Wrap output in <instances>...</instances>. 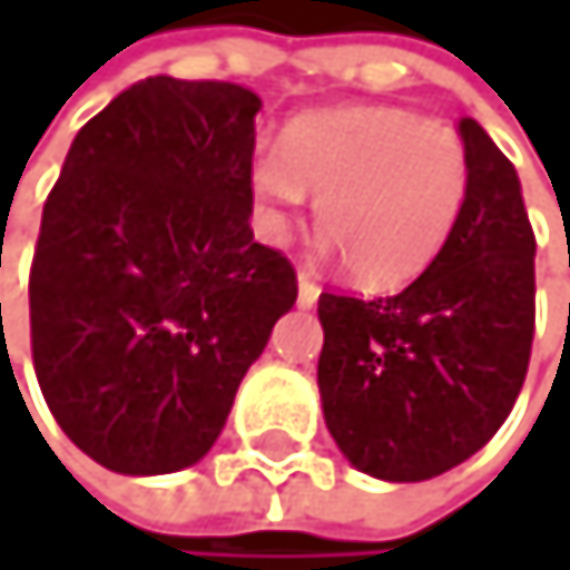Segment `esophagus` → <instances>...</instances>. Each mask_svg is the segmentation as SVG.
<instances>
[{
    "instance_id": "obj_1",
    "label": "esophagus",
    "mask_w": 570,
    "mask_h": 570,
    "mask_svg": "<svg viewBox=\"0 0 570 570\" xmlns=\"http://www.w3.org/2000/svg\"><path fill=\"white\" fill-rule=\"evenodd\" d=\"M317 297H321V287H317V283H314L307 273H301V276H297V304H301L304 311H311V307L317 304Z\"/></svg>"
}]
</instances>
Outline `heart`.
I'll return each mask as SVG.
<instances>
[{
	"mask_svg": "<svg viewBox=\"0 0 570 570\" xmlns=\"http://www.w3.org/2000/svg\"><path fill=\"white\" fill-rule=\"evenodd\" d=\"M249 187L273 235L317 194L321 253H338L362 287H396L444 249L469 205L472 164L444 122L403 108H324L259 153Z\"/></svg>",
	"mask_w": 570,
	"mask_h": 570,
	"instance_id": "1",
	"label": "heart"
}]
</instances>
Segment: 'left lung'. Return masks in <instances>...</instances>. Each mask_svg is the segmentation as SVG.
Masks as SVG:
<instances>
[{"label": "left lung", "mask_w": 570, "mask_h": 570, "mask_svg": "<svg viewBox=\"0 0 570 570\" xmlns=\"http://www.w3.org/2000/svg\"><path fill=\"white\" fill-rule=\"evenodd\" d=\"M469 205L434 263L393 297L321 294L317 390L348 465L424 482L462 465L510 417L533 345V228L517 167L458 119Z\"/></svg>", "instance_id": "8db88e82"}]
</instances>
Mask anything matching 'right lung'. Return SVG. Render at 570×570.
I'll use <instances>...</instances> for the list:
<instances>
[{"instance_id": "obj_1", "label": "right lung", "mask_w": 570, "mask_h": 570, "mask_svg": "<svg viewBox=\"0 0 570 570\" xmlns=\"http://www.w3.org/2000/svg\"><path fill=\"white\" fill-rule=\"evenodd\" d=\"M259 108L228 81H136L81 126L43 205L33 368L108 472L198 465L297 301L294 266L249 228Z\"/></svg>"}]
</instances>
